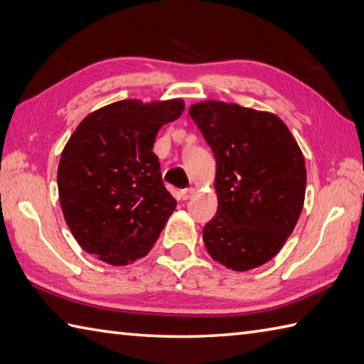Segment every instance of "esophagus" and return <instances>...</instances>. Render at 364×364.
Instances as JSON below:
<instances>
[{"label": "esophagus", "mask_w": 364, "mask_h": 364, "mask_svg": "<svg viewBox=\"0 0 364 364\" xmlns=\"http://www.w3.org/2000/svg\"><path fill=\"white\" fill-rule=\"evenodd\" d=\"M193 193H195V190H193V188H183V190L179 191V196H181L182 201H187V199H190L193 196Z\"/></svg>", "instance_id": "esophagus-1"}]
</instances>
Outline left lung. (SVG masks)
<instances>
[{
  "label": "left lung",
  "instance_id": "1",
  "mask_svg": "<svg viewBox=\"0 0 364 364\" xmlns=\"http://www.w3.org/2000/svg\"><path fill=\"white\" fill-rule=\"evenodd\" d=\"M188 113L217 160V215L203 229L207 253L235 272L269 262L305 203V159L287 125L269 111L205 100Z\"/></svg>",
  "mask_w": 364,
  "mask_h": 364
}]
</instances>
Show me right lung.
I'll return each mask as SVG.
<instances>
[{
  "label": "right lung",
  "instance_id": "1",
  "mask_svg": "<svg viewBox=\"0 0 364 364\" xmlns=\"http://www.w3.org/2000/svg\"><path fill=\"white\" fill-rule=\"evenodd\" d=\"M182 99L119 100L89 113L64 146L58 193L65 223L86 253L127 265L149 253L176 209L152 152Z\"/></svg>",
  "mask_w": 364,
  "mask_h": 364
}]
</instances>
